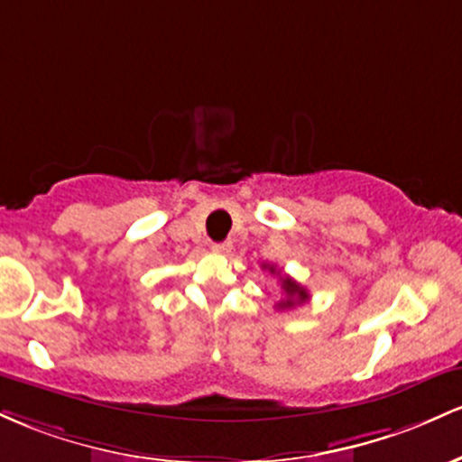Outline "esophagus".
<instances>
[{"mask_svg":"<svg viewBox=\"0 0 462 462\" xmlns=\"http://www.w3.org/2000/svg\"><path fill=\"white\" fill-rule=\"evenodd\" d=\"M211 248H214L216 253H222V255H225V253L231 251V242H217V245H214Z\"/></svg>","mask_w":462,"mask_h":462,"instance_id":"esophagus-1","label":"esophagus"}]
</instances>
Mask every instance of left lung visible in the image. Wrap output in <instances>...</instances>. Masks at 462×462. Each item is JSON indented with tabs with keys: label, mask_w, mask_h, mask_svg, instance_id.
I'll return each instance as SVG.
<instances>
[{
	"label": "left lung",
	"mask_w": 462,
	"mask_h": 462,
	"mask_svg": "<svg viewBox=\"0 0 462 462\" xmlns=\"http://www.w3.org/2000/svg\"><path fill=\"white\" fill-rule=\"evenodd\" d=\"M263 268H268L271 273H277V268L271 266V263H263ZM282 288H283V292H286V299L279 303V310H290V308H294V305L305 303V300L310 299L308 290H305L303 286H299V283L290 277H282Z\"/></svg>",
	"instance_id": "8db88e82"
}]
</instances>
